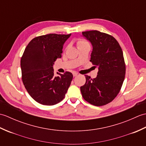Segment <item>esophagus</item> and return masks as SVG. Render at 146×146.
Here are the masks:
<instances>
[{"label":"esophagus","mask_w":146,"mask_h":146,"mask_svg":"<svg viewBox=\"0 0 146 146\" xmlns=\"http://www.w3.org/2000/svg\"><path fill=\"white\" fill-rule=\"evenodd\" d=\"M73 76H74V77H75V76H76L77 75H78V73H75V72H74V73H73Z\"/></svg>","instance_id":"obj_1"}]
</instances>
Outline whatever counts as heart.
Listing matches in <instances>:
<instances>
[{
    "mask_svg": "<svg viewBox=\"0 0 146 146\" xmlns=\"http://www.w3.org/2000/svg\"><path fill=\"white\" fill-rule=\"evenodd\" d=\"M86 42L84 40H82V39H80L79 41L77 42V45H80V44H84V43Z\"/></svg>",
    "mask_w": 146,
    "mask_h": 146,
    "instance_id": "obj_1",
    "label": "heart"
}]
</instances>
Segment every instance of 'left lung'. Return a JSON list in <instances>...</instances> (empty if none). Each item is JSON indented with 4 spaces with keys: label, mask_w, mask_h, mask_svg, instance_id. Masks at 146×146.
<instances>
[{
    "label": "left lung",
    "mask_w": 146,
    "mask_h": 146,
    "mask_svg": "<svg viewBox=\"0 0 146 146\" xmlns=\"http://www.w3.org/2000/svg\"><path fill=\"white\" fill-rule=\"evenodd\" d=\"M92 43L90 61L98 67L95 78L85 75V84L80 87L82 97L95 106L112 101L122 87L125 75V64L119 42L112 36L98 31L82 32Z\"/></svg>",
    "instance_id": "obj_1"
}]
</instances>
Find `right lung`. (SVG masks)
<instances>
[{
    "instance_id": "add662e5",
    "label": "right lung",
    "mask_w": 146,
    "mask_h": 146,
    "mask_svg": "<svg viewBox=\"0 0 146 146\" xmlns=\"http://www.w3.org/2000/svg\"><path fill=\"white\" fill-rule=\"evenodd\" d=\"M69 35L49 34L36 37L27 44L21 60L22 80L34 100L44 105H53L63 100L73 79L72 73H57L53 64L61 58L63 44Z\"/></svg>"
}]
</instances>
